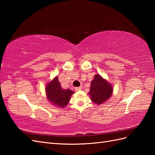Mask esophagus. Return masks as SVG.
Listing matches in <instances>:
<instances>
[{
	"mask_svg": "<svg viewBox=\"0 0 155 155\" xmlns=\"http://www.w3.org/2000/svg\"><path fill=\"white\" fill-rule=\"evenodd\" d=\"M74 90L75 91H79L82 90V86H80V87H76V88H74Z\"/></svg>",
	"mask_w": 155,
	"mask_h": 155,
	"instance_id": "obj_1",
	"label": "esophagus"
}]
</instances>
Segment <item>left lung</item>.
Here are the masks:
<instances>
[{
  "instance_id": "1",
  "label": "left lung",
  "mask_w": 155,
  "mask_h": 155,
  "mask_svg": "<svg viewBox=\"0 0 155 155\" xmlns=\"http://www.w3.org/2000/svg\"><path fill=\"white\" fill-rule=\"evenodd\" d=\"M113 91L111 84L100 74H95L88 94L94 104L101 105L110 97Z\"/></svg>"
}]
</instances>
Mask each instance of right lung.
<instances>
[{
	"label": "right lung",
	"mask_w": 155,
	"mask_h": 155,
	"mask_svg": "<svg viewBox=\"0 0 155 155\" xmlns=\"http://www.w3.org/2000/svg\"><path fill=\"white\" fill-rule=\"evenodd\" d=\"M46 93L48 100L51 104L55 107L63 108L68 104L74 92L69 89H63L56 77L46 85Z\"/></svg>",
	"instance_id": "right-lung-1"
}]
</instances>
